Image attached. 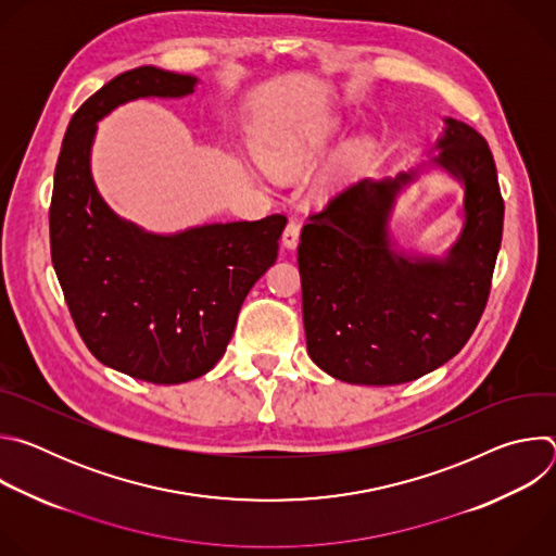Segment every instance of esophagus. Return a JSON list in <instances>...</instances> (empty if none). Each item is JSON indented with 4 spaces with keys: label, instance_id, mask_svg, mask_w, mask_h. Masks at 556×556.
<instances>
[{
    "label": "esophagus",
    "instance_id": "1",
    "mask_svg": "<svg viewBox=\"0 0 556 556\" xmlns=\"http://www.w3.org/2000/svg\"><path fill=\"white\" fill-rule=\"evenodd\" d=\"M299 230H301V226H299V222L296 219H290L288 224H286V230H283V247L286 249H296V244H299Z\"/></svg>",
    "mask_w": 556,
    "mask_h": 556
}]
</instances>
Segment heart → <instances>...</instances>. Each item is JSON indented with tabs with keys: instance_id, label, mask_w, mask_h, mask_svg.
<instances>
[{
	"instance_id": "heart-1",
	"label": "heart",
	"mask_w": 556,
	"mask_h": 556,
	"mask_svg": "<svg viewBox=\"0 0 556 556\" xmlns=\"http://www.w3.org/2000/svg\"><path fill=\"white\" fill-rule=\"evenodd\" d=\"M316 153V144L299 138H283L273 144H268L262 153L264 165L281 178H292L301 174L312 161Z\"/></svg>"
}]
</instances>
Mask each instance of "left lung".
<instances>
[{"label":"left lung","instance_id":"obj_1","mask_svg":"<svg viewBox=\"0 0 556 556\" xmlns=\"http://www.w3.org/2000/svg\"><path fill=\"white\" fill-rule=\"evenodd\" d=\"M444 123L433 163L464 182V228L446 260H409L389 247L393 198L416 172L343 189L301 230L307 354L339 380H416L453 358L482 319L504 198L484 136L455 118Z\"/></svg>","mask_w":556,"mask_h":556}]
</instances>
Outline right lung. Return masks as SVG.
<instances>
[{
	"mask_svg": "<svg viewBox=\"0 0 556 556\" xmlns=\"http://www.w3.org/2000/svg\"><path fill=\"white\" fill-rule=\"evenodd\" d=\"M195 81L153 65L118 74L74 112L54 169L50 253L72 321L103 365L153 384L215 367L288 222L277 213L151 235L99 195L90 174L97 123L140 97H187Z\"/></svg>",
	"mask_w": 556,
	"mask_h": 556,
	"instance_id": "obj_1",
	"label": "right lung"
}]
</instances>
